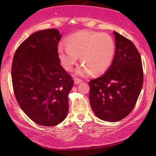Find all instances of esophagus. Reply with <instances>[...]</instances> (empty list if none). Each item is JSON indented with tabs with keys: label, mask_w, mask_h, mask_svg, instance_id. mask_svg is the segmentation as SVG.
<instances>
[{
	"label": "esophagus",
	"mask_w": 156,
	"mask_h": 156,
	"mask_svg": "<svg viewBox=\"0 0 156 156\" xmlns=\"http://www.w3.org/2000/svg\"><path fill=\"white\" fill-rule=\"evenodd\" d=\"M74 84H80V83L82 82V81L81 80H80V79H78V78H75L74 80Z\"/></svg>",
	"instance_id": "esophagus-1"
}]
</instances>
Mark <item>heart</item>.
Instances as JSON below:
<instances>
[{
	"label": "heart",
	"mask_w": 156,
	"mask_h": 156,
	"mask_svg": "<svg viewBox=\"0 0 156 156\" xmlns=\"http://www.w3.org/2000/svg\"><path fill=\"white\" fill-rule=\"evenodd\" d=\"M66 46L59 45L57 55L61 65L67 71L73 70L78 57L84 64L79 67L76 74L87 76L91 72L94 74L106 72L112 65L115 55V43L106 33L82 31L70 36Z\"/></svg>",
	"instance_id": "obj_1"
}]
</instances>
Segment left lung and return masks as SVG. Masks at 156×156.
I'll return each mask as SVG.
<instances>
[{
    "label": "left lung",
    "instance_id": "8db88e82",
    "mask_svg": "<svg viewBox=\"0 0 156 156\" xmlns=\"http://www.w3.org/2000/svg\"><path fill=\"white\" fill-rule=\"evenodd\" d=\"M116 51L103 76L91 80L89 101L98 118L116 122L133 109L144 83L141 57L131 40L114 31Z\"/></svg>",
    "mask_w": 156,
    "mask_h": 156
}]
</instances>
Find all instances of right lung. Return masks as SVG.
I'll return each mask as SVG.
<instances>
[{"label": "right lung", "mask_w": 156, "mask_h": 156, "mask_svg": "<svg viewBox=\"0 0 156 156\" xmlns=\"http://www.w3.org/2000/svg\"><path fill=\"white\" fill-rule=\"evenodd\" d=\"M61 37L57 29L35 32L19 45L12 59L17 101L32 121L44 126H54L65 119L68 94L74 85L57 55Z\"/></svg>", "instance_id": "add662e5"}]
</instances>
